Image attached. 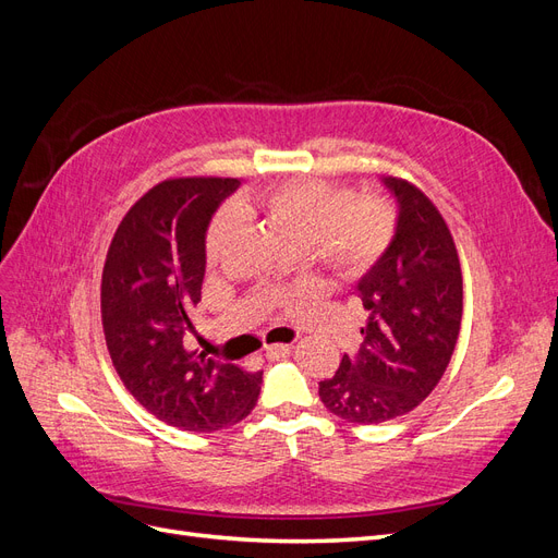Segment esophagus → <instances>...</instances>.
<instances>
[{
  "label": "esophagus",
  "mask_w": 558,
  "mask_h": 558,
  "mask_svg": "<svg viewBox=\"0 0 558 558\" xmlns=\"http://www.w3.org/2000/svg\"><path fill=\"white\" fill-rule=\"evenodd\" d=\"M291 353V344H269L265 347V359L267 361H283Z\"/></svg>",
  "instance_id": "34e87169"
}]
</instances>
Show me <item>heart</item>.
I'll return each instance as SVG.
<instances>
[{
    "label": "heart",
    "instance_id": "1",
    "mask_svg": "<svg viewBox=\"0 0 558 558\" xmlns=\"http://www.w3.org/2000/svg\"><path fill=\"white\" fill-rule=\"evenodd\" d=\"M246 216L269 223L286 251L324 260L342 275H363L393 242L396 214L379 199L353 202V193L318 179H291L240 199ZM240 226L234 209H223L209 223L205 251L218 260Z\"/></svg>",
    "mask_w": 558,
    "mask_h": 558
}]
</instances>
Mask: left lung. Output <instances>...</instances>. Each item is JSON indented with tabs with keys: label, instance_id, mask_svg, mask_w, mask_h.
Wrapping results in <instances>:
<instances>
[{
	"label": "left lung",
	"instance_id": "left-lung-1",
	"mask_svg": "<svg viewBox=\"0 0 558 558\" xmlns=\"http://www.w3.org/2000/svg\"><path fill=\"white\" fill-rule=\"evenodd\" d=\"M398 205L393 242L356 283L367 310L356 356H342L318 398L351 424L412 412L442 379L459 340L463 277L442 214L416 185L386 177Z\"/></svg>",
	"mask_w": 558,
	"mask_h": 558
}]
</instances>
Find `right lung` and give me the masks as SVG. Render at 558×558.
<instances>
[{
	"label": "right lung",
	"instance_id": "obj_1",
	"mask_svg": "<svg viewBox=\"0 0 558 558\" xmlns=\"http://www.w3.org/2000/svg\"><path fill=\"white\" fill-rule=\"evenodd\" d=\"M238 179H170L132 205L102 272V326L118 377L142 408L181 430L211 433L258 402L263 373L189 351V307L205 279L211 216Z\"/></svg>",
	"mask_w": 558,
	"mask_h": 558
}]
</instances>
